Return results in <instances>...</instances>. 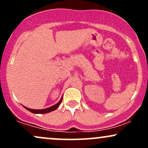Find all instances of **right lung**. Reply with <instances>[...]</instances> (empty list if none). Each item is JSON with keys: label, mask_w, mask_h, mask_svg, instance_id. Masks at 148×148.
I'll return each mask as SVG.
<instances>
[{"label": "right lung", "mask_w": 148, "mask_h": 148, "mask_svg": "<svg viewBox=\"0 0 148 148\" xmlns=\"http://www.w3.org/2000/svg\"><path fill=\"white\" fill-rule=\"evenodd\" d=\"M62 100V97H61L60 100L56 103V104H55V105H53V106L49 107V108H45V109L35 110V109H31V108H27V107H25V106H24V107H25V109H27L28 111L32 112V113H39V114H42V113H49V112H51L53 111H55L56 109H57V108H58L59 105L60 104Z\"/></svg>", "instance_id": "1"}]
</instances>
